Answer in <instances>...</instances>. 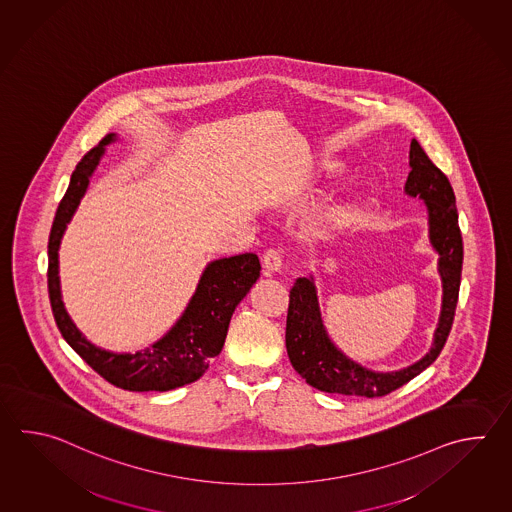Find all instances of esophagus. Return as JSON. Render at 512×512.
<instances>
[{
  "mask_svg": "<svg viewBox=\"0 0 512 512\" xmlns=\"http://www.w3.org/2000/svg\"><path fill=\"white\" fill-rule=\"evenodd\" d=\"M282 266V255L281 251L270 248V250L264 251L262 255V268L266 275H272V273L279 272Z\"/></svg>",
  "mask_w": 512,
  "mask_h": 512,
  "instance_id": "1",
  "label": "esophagus"
}]
</instances>
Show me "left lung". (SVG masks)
<instances>
[{"instance_id": "8db88e82", "label": "left lung", "mask_w": 512, "mask_h": 512, "mask_svg": "<svg viewBox=\"0 0 512 512\" xmlns=\"http://www.w3.org/2000/svg\"><path fill=\"white\" fill-rule=\"evenodd\" d=\"M410 167L405 191L427 204L430 242L439 253V275L443 281V304L434 345L416 365L397 372H372L357 365L337 350L326 334L312 279L299 277L290 290L286 350L297 374L321 392L343 396H386L432 365L447 343L458 304L463 264L456 197L449 178L432 164L418 140H412L410 144Z\"/></svg>"}]
</instances>
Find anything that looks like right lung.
I'll list each match as a JSON object with an SVG mask.
<instances>
[{"instance_id":"1","label":"right lung","mask_w":512,"mask_h":512,"mask_svg":"<svg viewBox=\"0 0 512 512\" xmlns=\"http://www.w3.org/2000/svg\"><path fill=\"white\" fill-rule=\"evenodd\" d=\"M113 140L115 135L109 133L98 146L85 153L56 209L49 235V299L63 339L96 374L129 392H166L200 379L211 359L220 354L231 315L259 279L261 262L255 253H242L208 264L184 315L166 337L144 352L113 354L91 345L65 312L58 277V248L63 231L89 186V178L104 155V147Z\"/></svg>"}]
</instances>
